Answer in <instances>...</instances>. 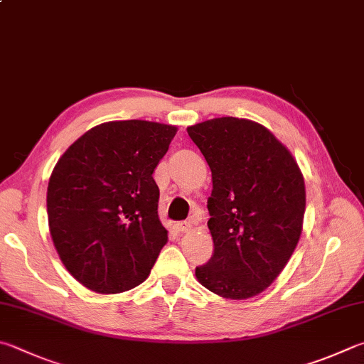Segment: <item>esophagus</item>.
Returning a JSON list of instances; mask_svg holds the SVG:
<instances>
[{"label":"esophagus","mask_w":364,"mask_h":364,"mask_svg":"<svg viewBox=\"0 0 364 364\" xmlns=\"http://www.w3.org/2000/svg\"><path fill=\"white\" fill-rule=\"evenodd\" d=\"M191 229H193L191 223H178V224H175V230L178 234H186V232H189Z\"/></svg>","instance_id":"esophagus-1"}]
</instances>
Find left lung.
Here are the masks:
<instances>
[{
    "mask_svg": "<svg viewBox=\"0 0 364 364\" xmlns=\"http://www.w3.org/2000/svg\"><path fill=\"white\" fill-rule=\"evenodd\" d=\"M188 134L211 170V259L196 269L202 287L248 299L272 285L302 232L306 184L285 144L250 119L215 117Z\"/></svg>",
    "mask_w": 364,
    "mask_h": 364,
    "instance_id": "8db88e82",
    "label": "left lung"
}]
</instances>
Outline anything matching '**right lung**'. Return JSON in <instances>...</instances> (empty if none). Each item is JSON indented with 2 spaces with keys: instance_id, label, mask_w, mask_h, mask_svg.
I'll return each instance as SVG.
<instances>
[{
  "instance_id": "right-lung-1",
  "label": "right lung",
  "mask_w": 364,
  "mask_h": 364,
  "mask_svg": "<svg viewBox=\"0 0 364 364\" xmlns=\"http://www.w3.org/2000/svg\"><path fill=\"white\" fill-rule=\"evenodd\" d=\"M175 134V125L138 119L103 122L79 136L52 170V242L68 272L92 291L138 287L167 243L153 173Z\"/></svg>"
}]
</instances>
